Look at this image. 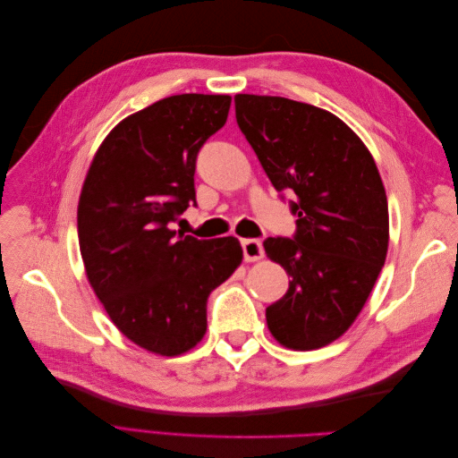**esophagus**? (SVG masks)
Returning a JSON list of instances; mask_svg holds the SVG:
<instances>
[{
  "mask_svg": "<svg viewBox=\"0 0 458 458\" xmlns=\"http://www.w3.org/2000/svg\"><path fill=\"white\" fill-rule=\"evenodd\" d=\"M242 256L244 261H258L263 256V244L258 239H244L242 242Z\"/></svg>",
  "mask_w": 458,
  "mask_h": 458,
  "instance_id": "esophagus-1",
  "label": "esophagus"
}]
</instances>
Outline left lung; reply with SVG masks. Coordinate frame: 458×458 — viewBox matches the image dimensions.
Returning a JSON list of instances; mask_svg holds the SVG:
<instances>
[{
	"instance_id": "obj_1",
	"label": "left lung",
	"mask_w": 458,
	"mask_h": 458,
	"mask_svg": "<svg viewBox=\"0 0 458 458\" xmlns=\"http://www.w3.org/2000/svg\"><path fill=\"white\" fill-rule=\"evenodd\" d=\"M234 114L273 187L294 197L288 204L298 217L293 239L263 241L290 276L286 294L266 310L267 327L286 348H323L352 327L386 261L390 224L378 168L323 108L239 93Z\"/></svg>"
}]
</instances>
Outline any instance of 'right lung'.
<instances>
[{"mask_svg":"<svg viewBox=\"0 0 458 458\" xmlns=\"http://www.w3.org/2000/svg\"><path fill=\"white\" fill-rule=\"evenodd\" d=\"M229 95L165 97L122 120L89 165L78 241L89 284L123 336L160 355L202 340L206 303L241 266L234 237L199 241L170 229L197 202L202 145L225 126Z\"/></svg>","mask_w":458,"mask_h":458,"instance_id":"1","label":"right lung"}]
</instances>
